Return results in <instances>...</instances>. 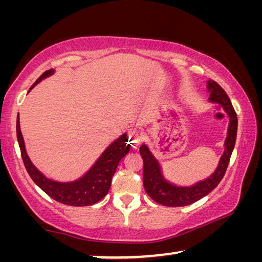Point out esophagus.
I'll return each mask as SVG.
<instances>
[{
  "instance_id": "34e87169",
  "label": "esophagus",
  "mask_w": 262,
  "mask_h": 262,
  "mask_svg": "<svg viewBox=\"0 0 262 262\" xmlns=\"http://www.w3.org/2000/svg\"><path fill=\"white\" fill-rule=\"evenodd\" d=\"M128 139H129V143L133 149H137V147H139L142 142V136L135 129H130L128 132Z\"/></svg>"
}]
</instances>
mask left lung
Instances as JSON below:
<instances>
[{
    "mask_svg": "<svg viewBox=\"0 0 262 262\" xmlns=\"http://www.w3.org/2000/svg\"><path fill=\"white\" fill-rule=\"evenodd\" d=\"M207 91L209 94L208 101L220 105L229 117L227 139L224 141V151L222 154L216 170L208 178L196 181L189 186H181L171 183L163 172L161 162L152 154L147 144L140 147V154L143 159V185L144 189L154 201L167 207H184L192 205L209 194L223 178L229 165L230 157L233 151L237 137L238 119L228 95L219 84L212 79L207 81Z\"/></svg>",
    "mask_w": 262,
    "mask_h": 262,
    "instance_id": "left-lung-1",
    "label": "left lung"
}]
</instances>
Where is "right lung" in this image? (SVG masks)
<instances>
[{"instance_id": "1", "label": "right lung", "mask_w": 262, "mask_h": 262, "mask_svg": "<svg viewBox=\"0 0 262 262\" xmlns=\"http://www.w3.org/2000/svg\"><path fill=\"white\" fill-rule=\"evenodd\" d=\"M54 69L47 70V72L43 73L35 81L33 85L30 88L29 92L38 83H40L42 79L52 76V75H54ZM16 132L21 158H23L25 168L30 174L31 179L34 181V184L38 187H40L43 192L50 195L52 199H54L55 201L74 207L91 206L101 200L108 192L111 183H112V177L115 173L119 162L130 150V145L127 144V134L123 133L121 136L114 140L101 152L98 159L94 163V165L89 168L82 177L72 181H57L48 178L46 174H43L30 159L28 152H26L24 137L20 132L19 113L18 117H17Z\"/></svg>"}]
</instances>
